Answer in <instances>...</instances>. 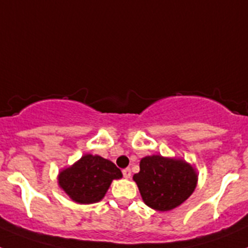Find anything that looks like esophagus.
Listing matches in <instances>:
<instances>
[{"label": "esophagus", "instance_id": "1", "mask_svg": "<svg viewBox=\"0 0 248 248\" xmlns=\"http://www.w3.org/2000/svg\"><path fill=\"white\" fill-rule=\"evenodd\" d=\"M123 176L125 177V179H129V177L131 176V170L129 168H126V169H124V170H123Z\"/></svg>", "mask_w": 248, "mask_h": 248}]
</instances>
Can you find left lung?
I'll use <instances>...</instances> for the list:
<instances>
[{
	"label": "left lung",
	"mask_w": 248,
	"mask_h": 248,
	"mask_svg": "<svg viewBox=\"0 0 248 248\" xmlns=\"http://www.w3.org/2000/svg\"><path fill=\"white\" fill-rule=\"evenodd\" d=\"M133 179L149 207L169 211L181 205L194 192L198 175L183 160L153 155L141 159L140 171Z\"/></svg>",
	"instance_id": "left-lung-1"
}]
</instances>
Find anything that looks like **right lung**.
<instances>
[{
	"mask_svg": "<svg viewBox=\"0 0 248 248\" xmlns=\"http://www.w3.org/2000/svg\"><path fill=\"white\" fill-rule=\"evenodd\" d=\"M123 175L109 160L98 155L87 154L73 166L59 174V186L69 198L79 203L98 202L104 198L114 179Z\"/></svg>",
	"mask_w": 248,
	"mask_h": 248,
	"instance_id": "obj_1",
	"label": "right lung"
}]
</instances>
